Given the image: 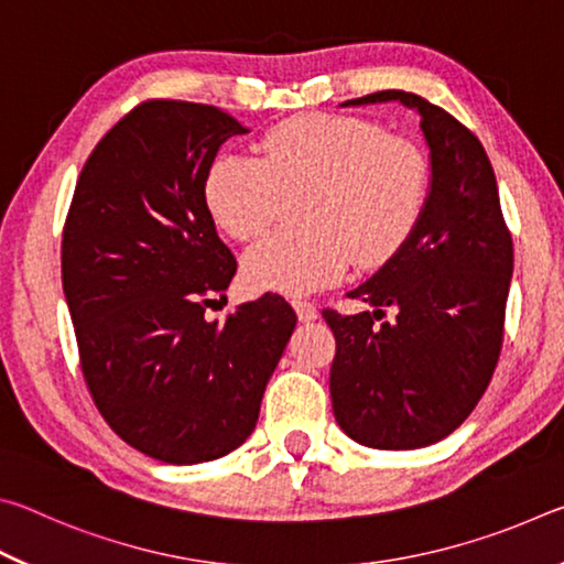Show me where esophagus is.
<instances>
[{"label": "esophagus", "mask_w": 564, "mask_h": 564, "mask_svg": "<svg viewBox=\"0 0 564 564\" xmlns=\"http://www.w3.org/2000/svg\"><path fill=\"white\" fill-rule=\"evenodd\" d=\"M293 308H295V313H299V321H303V323L318 318V308L308 301H293Z\"/></svg>", "instance_id": "34e87169"}]
</instances>
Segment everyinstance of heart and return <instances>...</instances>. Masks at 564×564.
<instances>
[{"label": "heart", "mask_w": 564, "mask_h": 564, "mask_svg": "<svg viewBox=\"0 0 564 564\" xmlns=\"http://www.w3.org/2000/svg\"><path fill=\"white\" fill-rule=\"evenodd\" d=\"M259 151L221 154L204 181L208 212L236 241L269 231L283 196L305 194L303 228L263 238L243 256L253 289L295 295L336 283L350 263L376 271L423 218L431 194L425 154L373 121L303 113L265 131Z\"/></svg>", "instance_id": "obj_1"}]
</instances>
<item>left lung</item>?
<instances>
[{
  "instance_id": "1",
  "label": "left lung",
  "mask_w": 564,
  "mask_h": 564,
  "mask_svg": "<svg viewBox=\"0 0 564 564\" xmlns=\"http://www.w3.org/2000/svg\"><path fill=\"white\" fill-rule=\"evenodd\" d=\"M380 101L417 111L431 149V194L395 259L348 293L376 311H323L336 336L330 400L356 443L415 451L460 427L490 383L502 348L512 238L475 133L410 91H376L343 107ZM386 307L394 308L393 322L382 321Z\"/></svg>"
}]
</instances>
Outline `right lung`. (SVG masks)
Segmentation results:
<instances>
[{"mask_svg": "<svg viewBox=\"0 0 564 564\" xmlns=\"http://www.w3.org/2000/svg\"><path fill=\"white\" fill-rule=\"evenodd\" d=\"M243 131L208 104L141 101L94 147L66 214L62 283L84 380L111 431L161 463L236 451L295 328L275 293L224 323L204 316L236 273L204 181Z\"/></svg>", "mask_w": 564, "mask_h": 564, "instance_id": "1", "label": "right lung"}]
</instances>
